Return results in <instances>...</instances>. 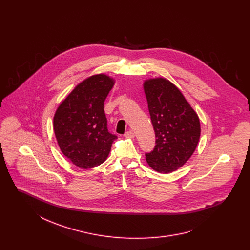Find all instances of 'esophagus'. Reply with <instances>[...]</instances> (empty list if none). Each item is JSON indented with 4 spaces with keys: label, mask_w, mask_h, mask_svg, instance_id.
Instances as JSON below:
<instances>
[{
    "label": "esophagus",
    "mask_w": 250,
    "mask_h": 250,
    "mask_svg": "<svg viewBox=\"0 0 250 250\" xmlns=\"http://www.w3.org/2000/svg\"><path fill=\"white\" fill-rule=\"evenodd\" d=\"M125 137L127 138V139H133L135 137V135H134V133L132 131H127V132H125Z\"/></svg>",
    "instance_id": "obj_1"
}]
</instances>
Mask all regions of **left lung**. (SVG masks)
I'll use <instances>...</instances> for the list:
<instances>
[{"label": "left lung", "instance_id": "1", "mask_svg": "<svg viewBox=\"0 0 250 250\" xmlns=\"http://www.w3.org/2000/svg\"><path fill=\"white\" fill-rule=\"evenodd\" d=\"M143 89L156 139L155 149L145 158L155 171L170 173L195 152L201 137L200 119L178 87L165 78L145 80Z\"/></svg>", "mask_w": 250, "mask_h": 250}]
</instances>
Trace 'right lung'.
<instances>
[{
    "label": "right lung",
    "instance_id": "add662e5",
    "mask_svg": "<svg viewBox=\"0 0 250 250\" xmlns=\"http://www.w3.org/2000/svg\"><path fill=\"white\" fill-rule=\"evenodd\" d=\"M115 83L96 74L78 84L57 107L53 129L62 153L75 166L91 168L107 159L116 136L108 133L104 101Z\"/></svg>",
    "mask_w": 250,
    "mask_h": 250
}]
</instances>
